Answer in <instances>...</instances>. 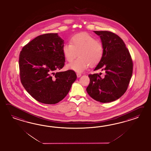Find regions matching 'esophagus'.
<instances>
[{"instance_id":"obj_1","label":"esophagus","mask_w":151,"mask_h":151,"mask_svg":"<svg viewBox=\"0 0 151 151\" xmlns=\"http://www.w3.org/2000/svg\"><path fill=\"white\" fill-rule=\"evenodd\" d=\"M76 75H77V77H78V78H80L82 75H81V73H76Z\"/></svg>"}]
</instances>
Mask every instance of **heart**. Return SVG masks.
<instances>
[{"mask_svg": "<svg viewBox=\"0 0 151 151\" xmlns=\"http://www.w3.org/2000/svg\"><path fill=\"white\" fill-rule=\"evenodd\" d=\"M63 52L66 60L71 62L68 68L78 73H82L90 66L99 64L103 58L104 50L102 44L87 34H78L71 39L70 44H65Z\"/></svg>", "mask_w": 151, "mask_h": 151, "instance_id": "1", "label": "heart"}]
</instances>
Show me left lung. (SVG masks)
I'll list each match as a JSON object with an SVG mask.
<instances>
[{"mask_svg":"<svg viewBox=\"0 0 151 151\" xmlns=\"http://www.w3.org/2000/svg\"><path fill=\"white\" fill-rule=\"evenodd\" d=\"M100 37L104 56L94 71H105L101 73L88 75L90 82L86 88L94 100L107 103L116 100L126 91L132 75L133 63L129 52L122 39L108 31H94Z\"/></svg>","mask_w":151,"mask_h":151,"instance_id":"left-lung-1","label":"left lung"}]
</instances>
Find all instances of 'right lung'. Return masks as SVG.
I'll use <instances>...</instances> for the list:
<instances>
[{
	"label": "right lung",
	"mask_w": 151,
	"mask_h": 151,
	"mask_svg": "<svg viewBox=\"0 0 151 151\" xmlns=\"http://www.w3.org/2000/svg\"><path fill=\"white\" fill-rule=\"evenodd\" d=\"M64 41L58 33L38 36L23 47L19 55L23 87L36 100L55 104L68 95L77 76L73 70L58 72L64 67Z\"/></svg>",
	"instance_id": "obj_1"
}]
</instances>
